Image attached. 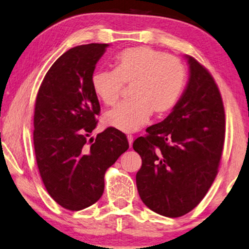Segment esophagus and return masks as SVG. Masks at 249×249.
<instances>
[{"instance_id": "34e87169", "label": "esophagus", "mask_w": 249, "mask_h": 249, "mask_svg": "<svg viewBox=\"0 0 249 249\" xmlns=\"http://www.w3.org/2000/svg\"><path fill=\"white\" fill-rule=\"evenodd\" d=\"M127 141H128L129 147H132V145H133V141H134V137H133L132 135H128V136H127Z\"/></svg>"}]
</instances>
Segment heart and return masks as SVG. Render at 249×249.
Segmentation results:
<instances>
[{
    "label": "heart",
    "mask_w": 249,
    "mask_h": 249,
    "mask_svg": "<svg viewBox=\"0 0 249 249\" xmlns=\"http://www.w3.org/2000/svg\"><path fill=\"white\" fill-rule=\"evenodd\" d=\"M184 65L178 58L149 46L128 47L116 55L114 71L92 75V89L102 103L112 106L131 86V102L117 105L103 117L107 127L125 133L139 131L153 112L163 116L177 104L184 90Z\"/></svg>",
    "instance_id": "obj_1"
}]
</instances>
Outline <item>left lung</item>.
<instances>
[{
    "label": "left lung",
    "mask_w": 249,
    "mask_h": 249,
    "mask_svg": "<svg viewBox=\"0 0 249 249\" xmlns=\"http://www.w3.org/2000/svg\"><path fill=\"white\" fill-rule=\"evenodd\" d=\"M189 78L173 112L133 143L142 167L141 199L149 210L179 217L200 203L218 172L225 141V110L211 73L186 56Z\"/></svg>",
    "instance_id": "1"
}]
</instances>
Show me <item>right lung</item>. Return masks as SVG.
Listing matches in <instances>:
<instances>
[{"label":"right lung","mask_w":249,"mask_h":249,"mask_svg":"<svg viewBox=\"0 0 249 249\" xmlns=\"http://www.w3.org/2000/svg\"><path fill=\"white\" fill-rule=\"evenodd\" d=\"M108 44L75 46L47 71L34 109V151L39 175L50 196L69 211L96 203L104 192L107 168L128 149L126 135L96 127L100 102L90 78Z\"/></svg>","instance_id":"1"}]
</instances>
